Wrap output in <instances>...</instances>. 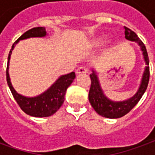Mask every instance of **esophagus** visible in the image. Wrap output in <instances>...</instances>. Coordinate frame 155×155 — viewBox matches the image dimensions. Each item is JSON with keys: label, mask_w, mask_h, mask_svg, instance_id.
<instances>
[{"label": "esophagus", "mask_w": 155, "mask_h": 155, "mask_svg": "<svg viewBox=\"0 0 155 155\" xmlns=\"http://www.w3.org/2000/svg\"><path fill=\"white\" fill-rule=\"evenodd\" d=\"M87 73V68L84 66L79 67L76 70L77 74H82V73Z\"/></svg>", "instance_id": "34e87169"}]
</instances>
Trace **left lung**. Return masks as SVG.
Returning a JSON list of instances; mask_svg holds the SVG:
<instances>
[{
    "mask_svg": "<svg viewBox=\"0 0 155 155\" xmlns=\"http://www.w3.org/2000/svg\"><path fill=\"white\" fill-rule=\"evenodd\" d=\"M125 28V39L130 41L137 42L140 46L141 50L143 51L144 60L147 67L145 68L144 73L143 74L142 81H141L140 88L136 92V94L130 98L128 100L124 101H112L105 97L103 91L101 90L99 81H98L97 74L92 70V73L90 74L91 78V87L89 90L88 98L91 107H93L97 113L100 116L110 119H116L122 117L135 107V106L139 102L144 95V91H146L150 80V67H149V56H148L147 50L144 46V43L141 41L140 39L137 36L134 31L124 26Z\"/></svg>",
    "mask_w": 155,
    "mask_h": 155,
    "instance_id": "8db88e82",
    "label": "left lung"
}]
</instances>
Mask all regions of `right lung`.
Segmentation results:
<instances>
[{"instance_id":"obj_1","label":"right lung","mask_w":155,"mask_h":155,"mask_svg":"<svg viewBox=\"0 0 155 155\" xmlns=\"http://www.w3.org/2000/svg\"><path fill=\"white\" fill-rule=\"evenodd\" d=\"M45 35H46V31L45 27H35L24 33L12 45V48L8 56L7 68H6V81L15 100L16 101L19 107L25 113L35 117H47L54 115L64 103L65 99L64 96L66 94L67 89L71 85V83L73 82L76 77L74 72L60 77L50 87V88H48L43 94L35 97H23L18 94L15 90L13 88L8 73V66H9V60L11 58V51L14 48L15 45L17 44L19 40L21 39H28L30 37H44Z\"/></svg>"}]
</instances>
